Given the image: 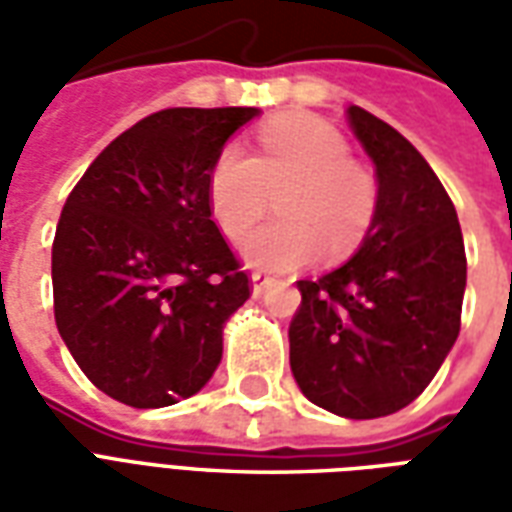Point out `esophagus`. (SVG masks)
I'll list each match as a JSON object with an SVG mask.
<instances>
[{
    "label": "esophagus",
    "mask_w": 512,
    "mask_h": 512,
    "mask_svg": "<svg viewBox=\"0 0 512 512\" xmlns=\"http://www.w3.org/2000/svg\"><path fill=\"white\" fill-rule=\"evenodd\" d=\"M249 282H252V296H263V293L271 288V282H274V279L266 277V274H260V271H255Z\"/></svg>",
    "instance_id": "esophagus-1"
}]
</instances>
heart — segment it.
I'll list each match as a JSON object with an SVG mask.
<instances>
[{"instance_id":"obj_1","label":"heart","mask_w":512,"mask_h":512,"mask_svg":"<svg viewBox=\"0 0 512 512\" xmlns=\"http://www.w3.org/2000/svg\"><path fill=\"white\" fill-rule=\"evenodd\" d=\"M279 198V222L238 238V257L266 274H288L326 252L343 260L362 244L376 213V186L351 161V147L315 117H279L260 134V156L227 145L208 175L216 224L238 235Z\"/></svg>"}]
</instances>
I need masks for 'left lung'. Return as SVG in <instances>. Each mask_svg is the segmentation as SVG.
<instances>
[{
    "mask_svg": "<svg viewBox=\"0 0 512 512\" xmlns=\"http://www.w3.org/2000/svg\"><path fill=\"white\" fill-rule=\"evenodd\" d=\"M345 115L376 167V213L351 260L296 282L290 370L315 406L376 419L422 395L458 340L466 252L455 205L417 147L359 106Z\"/></svg>",
    "mask_w": 512,
    "mask_h": 512,
    "instance_id": "obj_1",
    "label": "left lung"
}]
</instances>
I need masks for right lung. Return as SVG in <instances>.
Instances as JSON below:
<instances>
[{
  "label": "right lung",
  "instance_id": "obj_1",
  "mask_svg": "<svg viewBox=\"0 0 512 512\" xmlns=\"http://www.w3.org/2000/svg\"><path fill=\"white\" fill-rule=\"evenodd\" d=\"M255 106L164 109L120 134L62 208L54 318L101 392L164 408L208 384L249 279L211 219L208 175Z\"/></svg>",
  "mask_w": 512,
  "mask_h": 512
}]
</instances>
